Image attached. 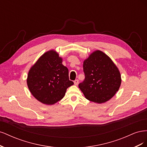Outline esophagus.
I'll return each mask as SVG.
<instances>
[{
  "label": "esophagus",
  "mask_w": 147,
  "mask_h": 147,
  "mask_svg": "<svg viewBox=\"0 0 147 147\" xmlns=\"http://www.w3.org/2000/svg\"><path fill=\"white\" fill-rule=\"evenodd\" d=\"M78 82H79L78 80H75L74 81L75 85H78Z\"/></svg>",
  "instance_id": "esophagus-1"
}]
</instances>
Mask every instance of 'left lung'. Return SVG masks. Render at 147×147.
Returning a JSON list of instances; mask_svg holds the SVG:
<instances>
[{
	"mask_svg": "<svg viewBox=\"0 0 147 147\" xmlns=\"http://www.w3.org/2000/svg\"><path fill=\"white\" fill-rule=\"evenodd\" d=\"M84 80L78 87L88 100L105 103L116 94L121 83V74L110 57L100 50L83 61Z\"/></svg>",
	"mask_w": 147,
	"mask_h": 147,
	"instance_id": "8db88e82",
	"label": "left lung"
}]
</instances>
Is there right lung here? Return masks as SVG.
<instances>
[{
	"mask_svg": "<svg viewBox=\"0 0 147 147\" xmlns=\"http://www.w3.org/2000/svg\"><path fill=\"white\" fill-rule=\"evenodd\" d=\"M55 50L44 53L29 70L27 84L31 94L45 105H53L63 98L66 90L74 84L69 70Z\"/></svg>",
	"mask_w": 147,
	"mask_h": 147,
	"instance_id": "obj_1",
	"label": "right lung"
}]
</instances>
